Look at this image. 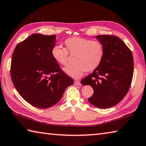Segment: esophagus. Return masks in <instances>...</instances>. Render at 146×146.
<instances>
[{"mask_svg":"<svg viewBox=\"0 0 146 146\" xmlns=\"http://www.w3.org/2000/svg\"><path fill=\"white\" fill-rule=\"evenodd\" d=\"M74 84H75V85H76V86H80L81 85L80 82L79 80H75V82H74Z\"/></svg>","mask_w":146,"mask_h":146,"instance_id":"esophagus-1","label":"esophagus"}]
</instances>
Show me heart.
Returning <instances> with one entry per match:
<instances>
[{
	"mask_svg": "<svg viewBox=\"0 0 146 146\" xmlns=\"http://www.w3.org/2000/svg\"><path fill=\"white\" fill-rule=\"evenodd\" d=\"M66 49L60 44H55L51 49V55L55 61L63 66L68 63V52L75 54L74 64L64 68V71L75 78H80L86 71H92L99 67L104 57L103 44L97 40L71 37L64 41Z\"/></svg>",
	"mask_w": 146,
	"mask_h": 146,
	"instance_id": "obj_1",
	"label": "heart"
}]
</instances>
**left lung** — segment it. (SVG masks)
Wrapping results in <instances>:
<instances>
[{"label": "left lung", "instance_id": "left-lung-1", "mask_svg": "<svg viewBox=\"0 0 146 146\" xmlns=\"http://www.w3.org/2000/svg\"><path fill=\"white\" fill-rule=\"evenodd\" d=\"M104 46V57L100 66L84 78L81 84L94 90L88 99L92 105L108 108L123 99L131 86L133 75V58L131 50L118 37L98 35Z\"/></svg>", "mask_w": 146, "mask_h": 146}]
</instances>
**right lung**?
<instances>
[{
  "label": "right lung",
  "mask_w": 146,
  "mask_h": 146,
  "mask_svg": "<svg viewBox=\"0 0 146 146\" xmlns=\"http://www.w3.org/2000/svg\"><path fill=\"white\" fill-rule=\"evenodd\" d=\"M56 36L33 34L18 43L12 55L11 76L26 102L39 108L52 107L74 80L53 59Z\"/></svg>",
  "instance_id": "obj_1"
}]
</instances>
